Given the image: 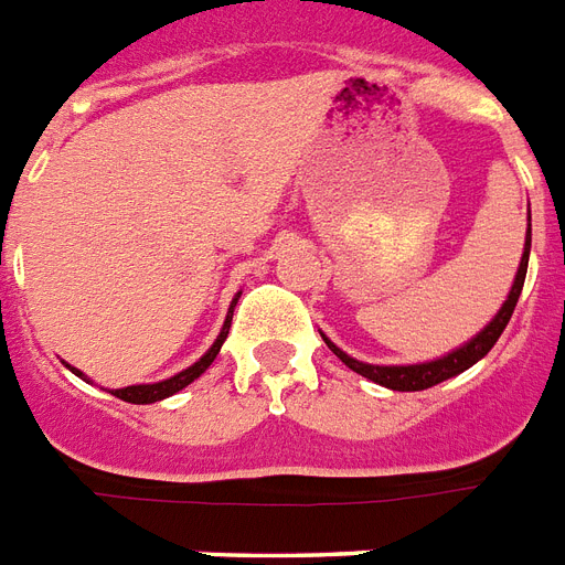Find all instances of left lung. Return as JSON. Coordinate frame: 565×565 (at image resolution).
<instances>
[{"label": "left lung", "instance_id": "1", "mask_svg": "<svg viewBox=\"0 0 565 565\" xmlns=\"http://www.w3.org/2000/svg\"><path fill=\"white\" fill-rule=\"evenodd\" d=\"M527 221H531V212H527ZM527 256H531V224L525 230V247H522V259H519V268H516V277H513V286L508 291V300L502 303V309L495 311L490 323H487L481 332L463 341L461 347H455L452 353L440 355V359H431V361H417V364H367V361H359L353 355H347L344 350L338 344H332L323 332L320 338L327 341V347L338 359L344 361L347 367L355 370L359 376L370 379V382H376L382 387H391V391H426L431 385H440L446 379L458 376L463 370H469L476 361L484 359L493 344L499 341V335L504 332L508 327V320H511L513 309H516V300L522 295V286H525V274H527Z\"/></svg>", "mask_w": 565, "mask_h": 565}]
</instances>
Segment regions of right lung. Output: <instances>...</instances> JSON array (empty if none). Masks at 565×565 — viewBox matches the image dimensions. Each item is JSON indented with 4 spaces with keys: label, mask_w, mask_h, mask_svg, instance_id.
I'll use <instances>...</instances> for the list:
<instances>
[{
    "label": "right lung",
    "mask_w": 565,
    "mask_h": 565,
    "mask_svg": "<svg viewBox=\"0 0 565 565\" xmlns=\"http://www.w3.org/2000/svg\"><path fill=\"white\" fill-rule=\"evenodd\" d=\"M238 297H242V291H238L236 297H233V303H230V311L227 318H224V327H221L218 338L212 341V347L206 350L201 359L195 361V364H189L186 370H180V373H174V376L162 379V382H151V385H128V387H116V391H110L113 396H119V399H125V403H134V405H151V403H160V399H166V396L178 394V391H183L186 385H192L201 373H204L206 367H210L212 361H215V355L221 353V344L227 341V332H230V320H233V309H236ZM66 367L75 373V376H81L84 382H89L84 373H81L78 367H72V364H66Z\"/></svg>",
    "instance_id": "1"
}]
</instances>
